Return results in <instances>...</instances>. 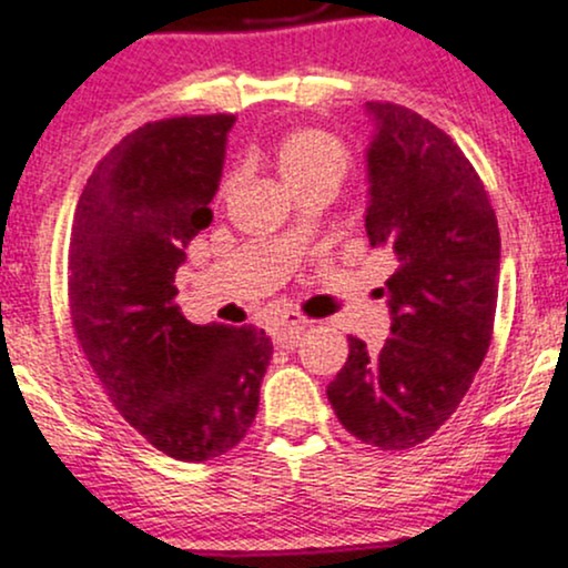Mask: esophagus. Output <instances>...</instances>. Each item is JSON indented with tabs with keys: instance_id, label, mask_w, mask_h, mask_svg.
Instances as JSON below:
<instances>
[{
	"instance_id": "34e87169",
	"label": "esophagus",
	"mask_w": 568,
	"mask_h": 568,
	"mask_svg": "<svg viewBox=\"0 0 568 568\" xmlns=\"http://www.w3.org/2000/svg\"><path fill=\"white\" fill-rule=\"evenodd\" d=\"M306 323H310V321L298 315V312H288V315L277 317V321L272 323V328H270L272 338H275V344H280V347L293 349V347H296L298 336L304 334Z\"/></svg>"
}]
</instances>
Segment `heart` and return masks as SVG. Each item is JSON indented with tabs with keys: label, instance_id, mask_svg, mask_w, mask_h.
<instances>
[{
	"label": "heart",
	"instance_id": "1",
	"mask_svg": "<svg viewBox=\"0 0 568 568\" xmlns=\"http://www.w3.org/2000/svg\"><path fill=\"white\" fill-rule=\"evenodd\" d=\"M272 162L283 186L296 197L310 186L336 189L349 171V154L336 135L325 130H293L272 149ZM230 181L221 184V197L230 192Z\"/></svg>",
	"mask_w": 568,
	"mask_h": 568
}]
</instances>
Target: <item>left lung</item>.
I'll return each instance as SVG.
<instances>
[{
	"mask_svg": "<svg viewBox=\"0 0 568 568\" xmlns=\"http://www.w3.org/2000/svg\"><path fill=\"white\" fill-rule=\"evenodd\" d=\"M376 133L366 232L393 247L387 280L393 336L379 352L349 338L328 384L347 433L382 452L427 440L475 379L494 334L499 226L484 181L452 135L397 103H366Z\"/></svg>",
	"mask_w": 568,
	"mask_h": 568,
	"instance_id": "left-lung-1",
	"label": "left lung"
}]
</instances>
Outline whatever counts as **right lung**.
Instances as JSON below:
<instances>
[{"label": "right lung", "mask_w": 568, "mask_h": 568, "mask_svg": "<svg viewBox=\"0 0 568 568\" xmlns=\"http://www.w3.org/2000/svg\"><path fill=\"white\" fill-rule=\"evenodd\" d=\"M234 114L146 122L95 165L69 243L77 342L130 427L205 462L245 438L272 342L253 325H194L173 302L184 247L213 221Z\"/></svg>", "instance_id": "1"}]
</instances>
